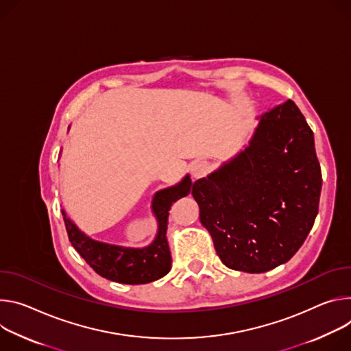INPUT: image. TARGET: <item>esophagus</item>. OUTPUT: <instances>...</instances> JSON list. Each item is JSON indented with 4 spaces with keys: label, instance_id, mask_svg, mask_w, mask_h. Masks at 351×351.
<instances>
[{
    "label": "esophagus",
    "instance_id": "esophagus-1",
    "mask_svg": "<svg viewBox=\"0 0 351 351\" xmlns=\"http://www.w3.org/2000/svg\"><path fill=\"white\" fill-rule=\"evenodd\" d=\"M209 169H210V166H209L208 162H204V160L195 162V163H192V166H191V174H192L193 178L197 180V178L204 177L209 171Z\"/></svg>",
    "mask_w": 351,
    "mask_h": 351
}]
</instances>
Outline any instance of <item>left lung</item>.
<instances>
[{"label": "left lung", "instance_id": "left-lung-1", "mask_svg": "<svg viewBox=\"0 0 351 351\" xmlns=\"http://www.w3.org/2000/svg\"><path fill=\"white\" fill-rule=\"evenodd\" d=\"M256 120L248 145L192 186L220 261L247 274L291 259L314 226L322 188L314 132L295 103Z\"/></svg>", "mask_w": 351, "mask_h": 351}]
</instances>
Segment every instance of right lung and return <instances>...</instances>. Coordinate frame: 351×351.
I'll use <instances>...</instances> for the list:
<instances>
[{
	"mask_svg": "<svg viewBox=\"0 0 351 351\" xmlns=\"http://www.w3.org/2000/svg\"><path fill=\"white\" fill-rule=\"evenodd\" d=\"M191 188V177L185 174L177 184L154 192L150 209L158 223V230L154 239L145 247H128L95 240L77 227L62 209L69 241L77 254L104 279L123 285H146L159 280L171 269V254L166 236L169 210L173 202L188 195Z\"/></svg>",
	"mask_w": 351,
	"mask_h": 351,
	"instance_id": "right-lung-1",
	"label": "right lung"
}]
</instances>
